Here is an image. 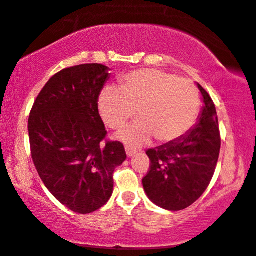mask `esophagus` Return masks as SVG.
<instances>
[{
  "label": "esophagus",
  "mask_w": 256,
  "mask_h": 256,
  "mask_svg": "<svg viewBox=\"0 0 256 256\" xmlns=\"http://www.w3.org/2000/svg\"><path fill=\"white\" fill-rule=\"evenodd\" d=\"M125 150H126V155H128V158H131V156H134V154H136V150L131 149V148H128V146H126Z\"/></svg>",
  "instance_id": "esophagus-1"
}]
</instances>
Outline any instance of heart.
Returning a JSON list of instances; mask_svg holds the SVG:
<instances>
[{
    "mask_svg": "<svg viewBox=\"0 0 256 256\" xmlns=\"http://www.w3.org/2000/svg\"><path fill=\"white\" fill-rule=\"evenodd\" d=\"M199 92L192 81L158 69H142L124 76L120 89L107 87L98 98V110L110 128H118L136 116L116 137L131 146L156 138L167 144L180 140L194 125Z\"/></svg>",
    "mask_w": 256,
    "mask_h": 256,
    "instance_id": "heart-1",
    "label": "heart"
}]
</instances>
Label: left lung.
I'll return each instance as SVG.
<instances>
[{"label":"left lung","instance_id":"1","mask_svg":"<svg viewBox=\"0 0 256 256\" xmlns=\"http://www.w3.org/2000/svg\"><path fill=\"white\" fill-rule=\"evenodd\" d=\"M204 107L193 128L180 140L149 149V172L144 190L154 204L180 211L196 202L210 184L220 150L216 106L198 83Z\"/></svg>","mask_w":256,"mask_h":256}]
</instances>
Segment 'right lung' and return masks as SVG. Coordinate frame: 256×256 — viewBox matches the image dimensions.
Returning <instances> with one entry per match:
<instances>
[{"instance_id":"obj_1","label":"right lung","mask_w":256,"mask_h":256,"mask_svg":"<svg viewBox=\"0 0 256 256\" xmlns=\"http://www.w3.org/2000/svg\"><path fill=\"white\" fill-rule=\"evenodd\" d=\"M102 64L60 70L36 96L28 118L30 155L51 194L78 214L108 202L113 173L126 160L120 142L105 140L98 95L108 80Z\"/></svg>"}]
</instances>
